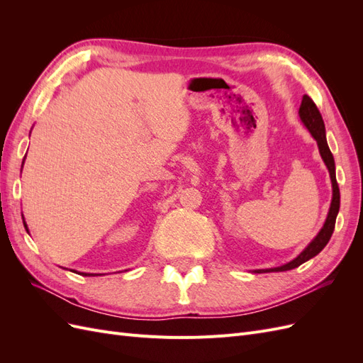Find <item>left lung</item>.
<instances>
[{
  "label": "left lung",
  "mask_w": 363,
  "mask_h": 363,
  "mask_svg": "<svg viewBox=\"0 0 363 363\" xmlns=\"http://www.w3.org/2000/svg\"><path fill=\"white\" fill-rule=\"evenodd\" d=\"M300 119L303 125L309 130V133L313 136V139L316 140L318 144V150H320V155L321 159L324 160L325 167L328 169V174H330V180H332V203H330V208H328V213L325 218V223L321 227L320 232L318 235L311 240L309 245H307L298 256L295 259H292L291 262L284 263L281 267H276V268H267V269H252V272H281V271H289L294 268H298L301 263L307 262L309 259L315 257L316 255H320L323 251V248L328 244V240H330L332 235H333V230H335V223H336V216L339 212V204H340V194H339V186L336 182V169H335V159L330 148L327 145V138H325V125H324V121L323 116L318 111L316 104L312 101V98L309 95H304L303 100H301V106H300V111H298Z\"/></svg>",
  "instance_id": "left-lung-1"
}]
</instances>
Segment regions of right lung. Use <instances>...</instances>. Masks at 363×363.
<instances>
[{
    "instance_id": "right-lung-1",
    "label": "right lung",
    "mask_w": 363,
    "mask_h": 363,
    "mask_svg": "<svg viewBox=\"0 0 363 363\" xmlns=\"http://www.w3.org/2000/svg\"><path fill=\"white\" fill-rule=\"evenodd\" d=\"M24 160H26V157H24ZM23 164H24V162H23ZM23 223H24V227H26V230H27V233H28V227H27V223H26V219H24V216H23ZM72 271V269H71ZM74 272H77V271H74ZM77 274H80V276H101V274H89V272H77Z\"/></svg>"
}]
</instances>
